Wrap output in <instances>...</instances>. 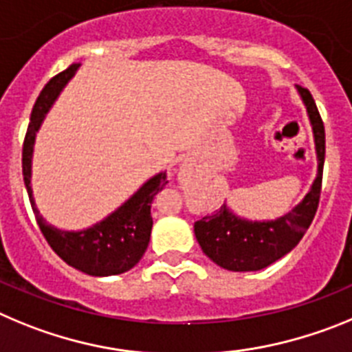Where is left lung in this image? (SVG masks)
Segmentation results:
<instances>
[{
	"instance_id": "left-lung-1",
	"label": "left lung",
	"mask_w": 352,
	"mask_h": 352,
	"mask_svg": "<svg viewBox=\"0 0 352 352\" xmlns=\"http://www.w3.org/2000/svg\"><path fill=\"white\" fill-rule=\"evenodd\" d=\"M314 129L318 177L309 195L287 215L277 221L251 223L231 214L226 205L195 223V235L201 251L219 267L233 272H254L286 256L302 240L314 219L321 196L324 166V124L309 89L296 85Z\"/></svg>"
}]
</instances>
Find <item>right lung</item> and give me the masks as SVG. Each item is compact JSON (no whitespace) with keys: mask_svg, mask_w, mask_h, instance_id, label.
<instances>
[{"mask_svg":"<svg viewBox=\"0 0 352 352\" xmlns=\"http://www.w3.org/2000/svg\"><path fill=\"white\" fill-rule=\"evenodd\" d=\"M78 65H72L65 72L50 78L38 96L31 112V121L28 126L24 144H22V175L30 195L36 223L43 236L52 247V251L69 265L87 275L103 277V275L124 274L133 268L144 256L151 240L153 215L151 204L154 196L168 184L166 172L157 173L142 186L131 198L110 214L105 221L94 224L84 231H61L52 228L43 221L38 208L34 207L31 192V156H33L34 135L42 124L47 110L58 98L66 82L74 77Z\"/></svg>","mask_w":352,"mask_h":352,"instance_id":"obj_1","label":"right lung"}]
</instances>
